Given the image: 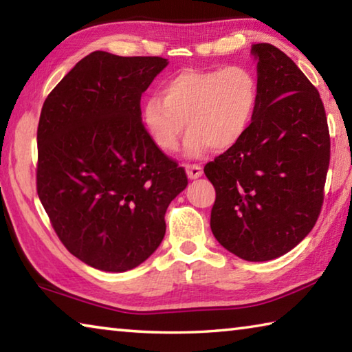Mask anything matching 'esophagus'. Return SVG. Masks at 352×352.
<instances>
[{
	"label": "esophagus",
	"instance_id": "1",
	"mask_svg": "<svg viewBox=\"0 0 352 352\" xmlns=\"http://www.w3.org/2000/svg\"><path fill=\"white\" fill-rule=\"evenodd\" d=\"M184 168H186V174L190 180H195V178H199L204 174V169H201L200 164H186Z\"/></svg>",
	"mask_w": 352,
	"mask_h": 352
}]
</instances>
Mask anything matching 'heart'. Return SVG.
Listing matches in <instances>:
<instances>
[{"mask_svg": "<svg viewBox=\"0 0 352 352\" xmlns=\"http://www.w3.org/2000/svg\"><path fill=\"white\" fill-rule=\"evenodd\" d=\"M261 88L245 65L212 69H183L170 76L160 94L141 105L142 124L160 151H175L184 129L190 130L184 148L190 157L236 146L252 126Z\"/></svg>", "mask_w": 352, "mask_h": 352, "instance_id": "b5f03b06", "label": "heart"}]
</instances>
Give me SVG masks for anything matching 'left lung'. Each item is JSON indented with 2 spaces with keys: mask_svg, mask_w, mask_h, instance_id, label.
<instances>
[{
  "mask_svg": "<svg viewBox=\"0 0 352 352\" xmlns=\"http://www.w3.org/2000/svg\"><path fill=\"white\" fill-rule=\"evenodd\" d=\"M259 107L245 136L205 166L216 189L212 234L252 262L290 252L311 233L324 199L331 138L320 93L290 57L253 45Z\"/></svg>",
  "mask_w": 352,
  "mask_h": 352,
  "instance_id": "8db88e82",
  "label": "left lung"
}]
</instances>
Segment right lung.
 Here are the masks:
<instances>
[{"label": "right lung", "mask_w": 352, "mask_h": 352, "mask_svg": "<svg viewBox=\"0 0 352 352\" xmlns=\"http://www.w3.org/2000/svg\"><path fill=\"white\" fill-rule=\"evenodd\" d=\"M166 67L163 57L94 51L41 109L38 199L68 252L98 270L144 262L163 241L169 204L188 184L141 121L142 93Z\"/></svg>", "instance_id": "right-lung-1"}]
</instances>
